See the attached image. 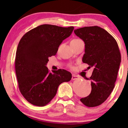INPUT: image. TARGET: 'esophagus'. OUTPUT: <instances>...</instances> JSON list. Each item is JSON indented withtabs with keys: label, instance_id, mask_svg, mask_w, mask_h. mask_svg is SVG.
I'll return each instance as SVG.
<instances>
[{
	"label": "esophagus",
	"instance_id": "obj_1",
	"mask_svg": "<svg viewBox=\"0 0 128 128\" xmlns=\"http://www.w3.org/2000/svg\"><path fill=\"white\" fill-rule=\"evenodd\" d=\"M78 78V76H76V75H75V74L72 75V79L73 80H77Z\"/></svg>",
	"mask_w": 128,
	"mask_h": 128
}]
</instances>
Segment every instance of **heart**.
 <instances>
[{
    "instance_id": "heart-1",
    "label": "heart",
    "mask_w": 128,
    "mask_h": 128,
    "mask_svg": "<svg viewBox=\"0 0 128 128\" xmlns=\"http://www.w3.org/2000/svg\"><path fill=\"white\" fill-rule=\"evenodd\" d=\"M82 41L81 40L78 39V38H74V39L72 40V41H70V44H76L78 42ZM71 67V66H70Z\"/></svg>"
}]
</instances>
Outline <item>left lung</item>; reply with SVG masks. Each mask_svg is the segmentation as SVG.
<instances>
[{
    "mask_svg": "<svg viewBox=\"0 0 128 128\" xmlns=\"http://www.w3.org/2000/svg\"><path fill=\"white\" fill-rule=\"evenodd\" d=\"M74 32L85 44L82 61L88 64V69H94L88 78L91 81L92 92L80 101L88 107L98 106L108 98L114 88L121 61L120 49L115 38L98 26L80 28Z\"/></svg>",
    "mask_w": 128,
    "mask_h": 128,
    "instance_id": "left-lung-1",
    "label": "left lung"
}]
</instances>
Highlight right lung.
<instances>
[{"instance_id": "1", "label": "right lung", "mask_w": 128, "mask_h": 128, "mask_svg": "<svg viewBox=\"0 0 128 128\" xmlns=\"http://www.w3.org/2000/svg\"><path fill=\"white\" fill-rule=\"evenodd\" d=\"M74 27L43 24L28 31L17 46L15 70L20 92L34 106L48 104L59 86L69 82L72 74L64 69L51 73L46 67L48 58L55 55L60 44L69 37Z\"/></svg>"}]
</instances>
